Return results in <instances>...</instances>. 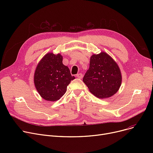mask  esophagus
Segmentation results:
<instances>
[{
    "mask_svg": "<svg viewBox=\"0 0 153 153\" xmlns=\"http://www.w3.org/2000/svg\"><path fill=\"white\" fill-rule=\"evenodd\" d=\"M76 77H77V78H79V79H82V77H83V75H82L81 73H79V74H77L76 75Z\"/></svg>",
    "mask_w": 153,
    "mask_h": 153,
    "instance_id": "1",
    "label": "esophagus"
}]
</instances>
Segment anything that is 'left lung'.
Masks as SVG:
<instances>
[{"mask_svg": "<svg viewBox=\"0 0 153 153\" xmlns=\"http://www.w3.org/2000/svg\"><path fill=\"white\" fill-rule=\"evenodd\" d=\"M83 82L96 97L108 98L121 85V72L114 60L107 53L102 52L91 57L89 69L84 76Z\"/></svg>", "mask_w": 153, "mask_h": 153, "instance_id": "left-lung-1", "label": "left lung"}]
</instances>
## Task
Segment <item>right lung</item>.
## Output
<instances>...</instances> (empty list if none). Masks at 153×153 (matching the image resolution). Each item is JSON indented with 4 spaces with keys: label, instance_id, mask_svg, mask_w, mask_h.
Here are the masks:
<instances>
[{
    "label": "right lung",
    "instance_id": "1",
    "mask_svg": "<svg viewBox=\"0 0 153 153\" xmlns=\"http://www.w3.org/2000/svg\"><path fill=\"white\" fill-rule=\"evenodd\" d=\"M74 79L68 67L62 64V56L50 53L46 54L38 64L34 83L42 98L56 101L65 94L67 86Z\"/></svg>",
    "mask_w": 153,
    "mask_h": 153
}]
</instances>
